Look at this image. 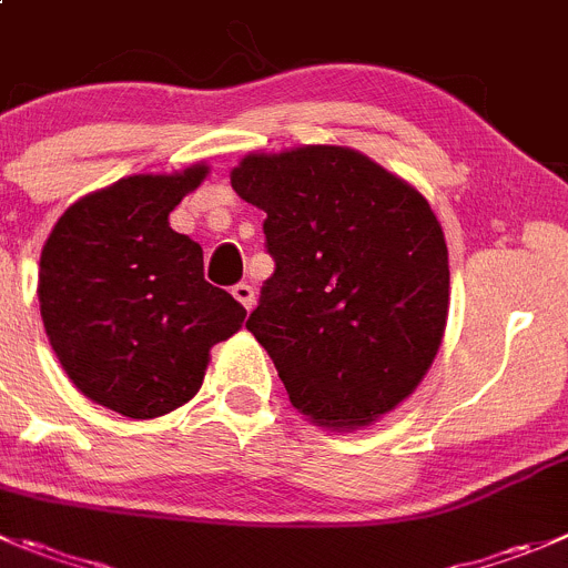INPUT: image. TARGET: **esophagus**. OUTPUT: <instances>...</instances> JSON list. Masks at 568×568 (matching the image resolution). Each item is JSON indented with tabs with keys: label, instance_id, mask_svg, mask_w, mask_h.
<instances>
[{
	"label": "esophagus",
	"instance_id": "34e87169",
	"mask_svg": "<svg viewBox=\"0 0 568 568\" xmlns=\"http://www.w3.org/2000/svg\"><path fill=\"white\" fill-rule=\"evenodd\" d=\"M231 295H234L236 301H240L245 310H253V304H256V293H253V287L247 284V281H242V284H236L234 290H231Z\"/></svg>",
	"mask_w": 568,
	"mask_h": 568
}]
</instances>
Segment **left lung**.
<instances>
[{
	"label": "left lung",
	"mask_w": 568,
	"mask_h": 568,
	"mask_svg": "<svg viewBox=\"0 0 568 568\" xmlns=\"http://www.w3.org/2000/svg\"><path fill=\"white\" fill-rule=\"evenodd\" d=\"M231 186L267 214L275 273L247 332L293 407L323 429L393 413L432 368L449 317V251L424 194L339 144L251 153Z\"/></svg>",
	"instance_id": "left-lung-1"
}]
</instances>
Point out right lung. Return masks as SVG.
Here are the masks:
<instances>
[{
  "instance_id": "obj_1",
  "label": "right lung",
  "mask_w": 568,
  "mask_h": 568,
  "mask_svg": "<svg viewBox=\"0 0 568 568\" xmlns=\"http://www.w3.org/2000/svg\"><path fill=\"white\" fill-rule=\"evenodd\" d=\"M209 164L131 175L61 214L38 262L47 337L72 385L100 407L148 420L192 402L212 348L245 306L203 278V251L170 212Z\"/></svg>"
}]
</instances>
